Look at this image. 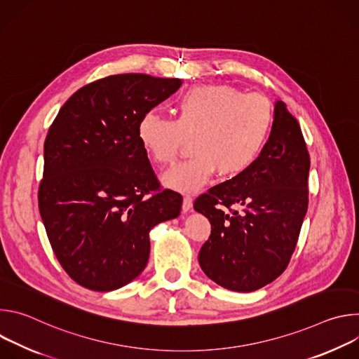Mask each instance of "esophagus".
<instances>
[{
    "label": "esophagus",
    "mask_w": 359,
    "mask_h": 359,
    "mask_svg": "<svg viewBox=\"0 0 359 359\" xmlns=\"http://www.w3.org/2000/svg\"><path fill=\"white\" fill-rule=\"evenodd\" d=\"M191 206H193V198H191L189 194H186V196L183 197L182 210H183L184 213H187V212H190V210H191Z\"/></svg>",
    "instance_id": "1"
}]
</instances>
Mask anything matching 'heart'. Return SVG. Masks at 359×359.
<instances>
[{
  "label": "heart",
  "instance_id": "1",
  "mask_svg": "<svg viewBox=\"0 0 359 359\" xmlns=\"http://www.w3.org/2000/svg\"><path fill=\"white\" fill-rule=\"evenodd\" d=\"M274 105L262 93L229 85H197L175 100V119L144 112L137 140L150 162L172 163L186 139L193 156L170 169L163 182L177 191H194L217 172L223 179L244 175L264 151L273 128Z\"/></svg>",
  "mask_w": 359,
  "mask_h": 359
}]
</instances>
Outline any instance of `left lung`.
Listing matches in <instances>:
<instances>
[{"mask_svg":"<svg viewBox=\"0 0 359 359\" xmlns=\"http://www.w3.org/2000/svg\"><path fill=\"white\" fill-rule=\"evenodd\" d=\"M274 112L259 161L194 201V210L212 224L198 252L200 267L231 291H255L283 274L309 208L310 155L301 128L283 100Z\"/></svg>","mask_w":359,"mask_h":359,"instance_id":"8db88e82","label":"left lung"}]
</instances>
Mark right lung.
<instances>
[{
  "instance_id": "obj_1",
  "label": "right lung",
  "mask_w": 359,
  "mask_h": 359,
  "mask_svg": "<svg viewBox=\"0 0 359 359\" xmlns=\"http://www.w3.org/2000/svg\"><path fill=\"white\" fill-rule=\"evenodd\" d=\"M177 78L111 75L76 90L43 143L38 204L67 274L93 291L118 290L146 267L149 231L180 215L182 196L161 190L136 128L175 93Z\"/></svg>"
}]
</instances>
